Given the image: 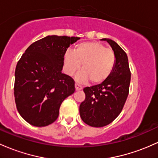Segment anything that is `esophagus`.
Listing matches in <instances>:
<instances>
[{"label":"esophagus","instance_id":"obj_1","mask_svg":"<svg viewBox=\"0 0 158 158\" xmlns=\"http://www.w3.org/2000/svg\"><path fill=\"white\" fill-rule=\"evenodd\" d=\"M75 87H76V91H80V90L82 89V87L81 85H79V84L76 83L75 84Z\"/></svg>","mask_w":158,"mask_h":158}]
</instances>
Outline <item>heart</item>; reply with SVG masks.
<instances>
[{"instance_id":"b5f03b06","label":"heart","mask_w":158,"mask_h":158,"mask_svg":"<svg viewBox=\"0 0 158 158\" xmlns=\"http://www.w3.org/2000/svg\"><path fill=\"white\" fill-rule=\"evenodd\" d=\"M114 52L98 42H84L78 45L73 52H67L64 56L65 70L72 76L80 68L76 76L78 82L100 84L110 77L115 65Z\"/></svg>"}]
</instances>
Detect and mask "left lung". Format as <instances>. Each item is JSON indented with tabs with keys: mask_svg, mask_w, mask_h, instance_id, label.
Masks as SVG:
<instances>
[{
	"mask_svg": "<svg viewBox=\"0 0 158 158\" xmlns=\"http://www.w3.org/2000/svg\"><path fill=\"white\" fill-rule=\"evenodd\" d=\"M107 41L115 55L114 70L101 84L83 89L85 99L79 106L82 120L94 127H104L112 122L121 113L128 94L131 82V70L127 54L118 43L110 39Z\"/></svg>",
	"mask_w": 158,
	"mask_h": 158,
	"instance_id": "1",
	"label": "left lung"
}]
</instances>
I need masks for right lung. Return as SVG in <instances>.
Returning a JSON list of instances; mask_svg holds the SVG:
<instances>
[{
    "label": "right lung",
    "instance_id": "add662e5",
    "mask_svg": "<svg viewBox=\"0 0 158 158\" xmlns=\"http://www.w3.org/2000/svg\"><path fill=\"white\" fill-rule=\"evenodd\" d=\"M79 37L47 36L33 43L15 71L17 110L27 123L45 127L58 118L65 98L75 91V82L61 73L66 51Z\"/></svg>",
    "mask_w": 158,
    "mask_h": 158
}]
</instances>
